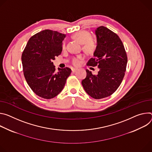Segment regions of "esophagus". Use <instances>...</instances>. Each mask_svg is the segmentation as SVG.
<instances>
[{
	"mask_svg": "<svg viewBox=\"0 0 152 152\" xmlns=\"http://www.w3.org/2000/svg\"><path fill=\"white\" fill-rule=\"evenodd\" d=\"M77 68H72V72H75L76 71H77Z\"/></svg>",
	"mask_w": 152,
	"mask_h": 152,
	"instance_id": "34e87169",
	"label": "esophagus"
}]
</instances>
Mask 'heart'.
I'll return each mask as SVG.
<instances>
[{
	"instance_id": "obj_1",
	"label": "heart",
	"mask_w": 152,
	"mask_h": 152,
	"mask_svg": "<svg viewBox=\"0 0 152 152\" xmlns=\"http://www.w3.org/2000/svg\"><path fill=\"white\" fill-rule=\"evenodd\" d=\"M72 38L81 44H82V49L88 54L94 53L96 49V42L95 40L91 37V34L86 31H80L72 36ZM63 48H65V43L63 44ZM83 58L82 55H78L73 57L71 59V63L74 66H78L80 64L81 60Z\"/></svg>"
}]
</instances>
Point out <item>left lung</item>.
<instances>
[{
	"label": "left lung",
	"mask_w": 152,
	"mask_h": 152,
	"mask_svg": "<svg viewBox=\"0 0 152 152\" xmlns=\"http://www.w3.org/2000/svg\"><path fill=\"white\" fill-rule=\"evenodd\" d=\"M97 46L87 65L98 66L97 75L86 69V77L81 83L86 92L95 99L113 94L120 86L126 70L127 56L124 45L116 33L101 26L95 30Z\"/></svg>",
	"instance_id": "1"
}]
</instances>
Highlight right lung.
<instances>
[{"label": "right lung", "instance_id": "right-lung-1", "mask_svg": "<svg viewBox=\"0 0 152 152\" xmlns=\"http://www.w3.org/2000/svg\"><path fill=\"white\" fill-rule=\"evenodd\" d=\"M65 34L45 29L28 40L22 55L23 72L28 85L37 95L51 99L59 94L71 73L69 67L56 71L53 61L61 54Z\"/></svg>", "mask_w": 152, "mask_h": 152}]
</instances>
